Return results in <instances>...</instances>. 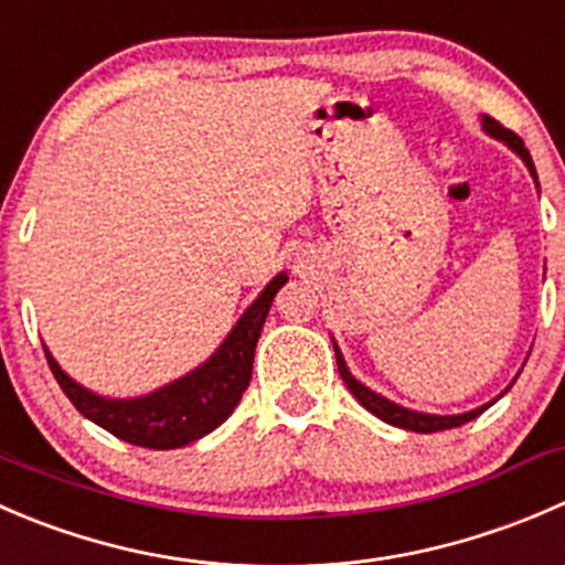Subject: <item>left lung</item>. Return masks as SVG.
<instances>
[{"instance_id": "obj_1", "label": "left lung", "mask_w": 565, "mask_h": 565, "mask_svg": "<svg viewBox=\"0 0 565 565\" xmlns=\"http://www.w3.org/2000/svg\"><path fill=\"white\" fill-rule=\"evenodd\" d=\"M483 128L491 134V137L502 139V142H505L508 148L516 150V153L522 156L524 164H527L530 175L535 178L533 159H530V153H527V148H524V142L516 137V134L511 131V128H505V126H502V122H497L494 117H489V115H483ZM334 356H338L340 379H343L345 387L351 390V395H354V398L360 401V404L365 406L367 412H373V415H376L379 420L390 423V426H398V428H406V431H417V434H434V431H445V428H459V426H465V423L475 420V417H478L480 412L486 409V406H480V409L465 412V415H454V417L423 415V412L404 409V406H398V404H393V401L382 398V395H376V393H373V390H367L365 384L356 382V379L349 373V367H345L343 354H340V351H338V345H334Z\"/></svg>"}]
</instances>
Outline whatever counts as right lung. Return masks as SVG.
Instances as JSON below:
<instances>
[{"label": "right lung", "instance_id": "1", "mask_svg": "<svg viewBox=\"0 0 565 565\" xmlns=\"http://www.w3.org/2000/svg\"><path fill=\"white\" fill-rule=\"evenodd\" d=\"M288 282V277L277 275L264 288V294L249 305L242 321L233 327L225 343L216 349L205 365L145 398L134 401H111L90 393L74 379L65 376L63 367L49 354L46 360L54 379L68 395L71 404L93 420L95 426L106 428L122 443L139 445L150 450H172L194 443L214 431L216 426L227 420L242 401L249 379H253L255 345H258L260 329H264L269 307L275 301L277 290Z\"/></svg>", "mask_w": 565, "mask_h": 565}]
</instances>
